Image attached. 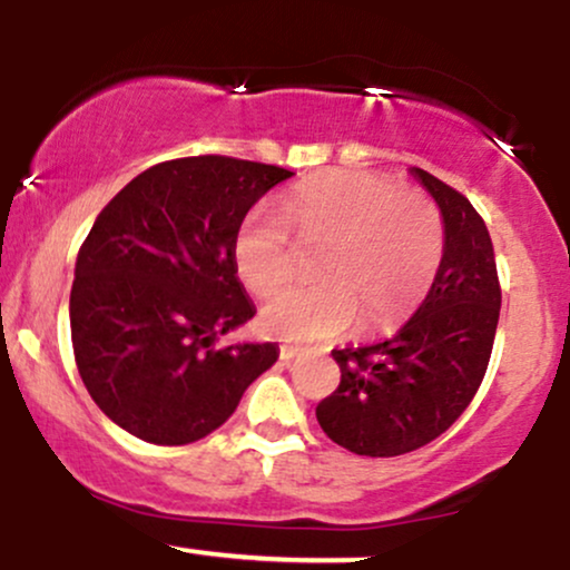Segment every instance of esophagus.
I'll return each instance as SVG.
<instances>
[{
	"instance_id": "34e87169",
	"label": "esophagus",
	"mask_w": 570,
	"mask_h": 570,
	"mask_svg": "<svg viewBox=\"0 0 570 570\" xmlns=\"http://www.w3.org/2000/svg\"><path fill=\"white\" fill-rule=\"evenodd\" d=\"M299 351L303 348H297V345H281V362H292V358H297L299 356Z\"/></svg>"
}]
</instances>
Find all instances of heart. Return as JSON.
<instances>
[{"label":"heart","instance_id":"obj_1","mask_svg":"<svg viewBox=\"0 0 570 570\" xmlns=\"http://www.w3.org/2000/svg\"><path fill=\"white\" fill-rule=\"evenodd\" d=\"M294 238L318 244L313 284L284 289L263 307L267 335L297 343L332 340L353 322L389 330L426 297L444 257V217L421 189H399L391 176L332 168L299 179L281 212L254 206L233 233L240 284L271 297L294 273Z\"/></svg>","mask_w":570,"mask_h":570}]
</instances>
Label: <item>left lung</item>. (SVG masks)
<instances>
[{"label":"left lung","mask_w":570,"mask_h":570,"mask_svg":"<svg viewBox=\"0 0 570 570\" xmlns=\"http://www.w3.org/2000/svg\"><path fill=\"white\" fill-rule=\"evenodd\" d=\"M444 217V257L431 292L394 337L332 351L340 385L322 399L324 434L356 455H404L434 442L472 404L488 372L501 284L485 219L466 195L412 168Z\"/></svg>","instance_id":"1"}]
</instances>
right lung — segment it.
<instances>
[{"label":"right lung","mask_w":570,"mask_h":570,"mask_svg":"<svg viewBox=\"0 0 570 570\" xmlns=\"http://www.w3.org/2000/svg\"><path fill=\"white\" fill-rule=\"evenodd\" d=\"M289 176L227 155L176 158L128 181L96 217L77 254L71 345L88 394L128 434L198 442L276 364V343L217 340L254 316L235 276V227Z\"/></svg>","instance_id":"right-lung-1"}]
</instances>
